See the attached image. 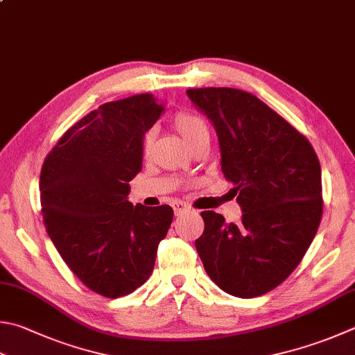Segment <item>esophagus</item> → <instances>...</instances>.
Segmentation results:
<instances>
[{
	"label": "esophagus",
	"instance_id": "esophagus-1",
	"mask_svg": "<svg viewBox=\"0 0 355 355\" xmlns=\"http://www.w3.org/2000/svg\"><path fill=\"white\" fill-rule=\"evenodd\" d=\"M173 210H175V215L179 216V215H182V213H185V211H190L191 209L187 204H184V202H175V204H173Z\"/></svg>",
	"mask_w": 355,
	"mask_h": 355
}]
</instances>
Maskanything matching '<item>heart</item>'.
<instances>
[{
    "label": "heart",
    "instance_id": "obj_1",
    "mask_svg": "<svg viewBox=\"0 0 355 355\" xmlns=\"http://www.w3.org/2000/svg\"><path fill=\"white\" fill-rule=\"evenodd\" d=\"M173 123H175V128L179 132V136L185 140V144L189 146L202 139H210V130L205 119L200 117L199 114H195V112H179ZM153 140H155V132L148 131L144 137L145 153L151 150Z\"/></svg>",
    "mask_w": 355,
    "mask_h": 355
}]
</instances>
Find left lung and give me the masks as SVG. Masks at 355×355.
<instances>
[{"label": "left lung", "instance_id": "1", "mask_svg": "<svg viewBox=\"0 0 355 355\" xmlns=\"http://www.w3.org/2000/svg\"><path fill=\"white\" fill-rule=\"evenodd\" d=\"M215 126L220 170L243 210L239 224L202 211L196 250L224 292L253 298L275 289L309 249L323 213L322 168L303 135L249 92L189 89Z\"/></svg>", "mask_w": 355, "mask_h": 355}]
</instances>
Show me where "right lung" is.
<instances>
[{"mask_svg": "<svg viewBox=\"0 0 355 355\" xmlns=\"http://www.w3.org/2000/svg\"><path fill=\"white\" fill-rule=\"evenodd\" d=\"M164 110L151 94L100 105L44 159L46 232L73 275L103 297L128 295L150 278L171 225L170 205L128 200V182L142 170L145 132Z\"/></svg>", "mask_w": 355, "mask_h": 355, "instance_id": "right-lung-1", "label": "right lung"}]
</instances>
